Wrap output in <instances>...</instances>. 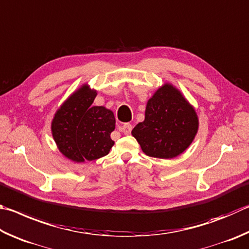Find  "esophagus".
<instances>
[{
    "mask_svg": "<svg viewBox=\"0 0 249 249\" xmlns=\"http://www.w3.org/2000/svg\"><path fill=\"white\" fill-rule=\"evenodd\" d=\"M132 124H124L121 125V131L124 132V134H130V132H131L132 130Z\"/></svg>",
    "mask_w": 249,
    "mask_h": 249,
    "instance_id": "34e87169",
    "label": "esophagus"
}]
</instances>
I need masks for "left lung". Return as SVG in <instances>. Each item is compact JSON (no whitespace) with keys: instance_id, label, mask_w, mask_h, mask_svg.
<instances>
[{"instance_id":"obj_1","label":"left lung","mask_w":249,"mask_h":249,"mask_svg":"<svg viewBox=\"0 0 249 249\" xmlns=\"http://www.w3.org/2000/svg\"><path fill=\"white\" fill-rule=\"evenodd\" d=\"M195 108L171 83H165L147 100L144 121L133 128L142 151L156 159H174L188 149L198 132Z\"/></svg>"}]
</instances>
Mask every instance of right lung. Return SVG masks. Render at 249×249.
Here are the masks:
<instances>
[{
    "label": "right lung",
    "mask_w": 249,
    "mask_h": 249,
    "mask_svg": "<svg viewBox=\"0 0 249 249\" xmlns=\"http://www.w3.org/2000/svg\"><path fill=\"white\" fill-rule=\"evenodd\" d=\"M97 91L87 84L69 96L54 113L51 132L59 151L75 163L107 155L115 144L116 119L110 109L93 106Z\"/></svg>",
    "instance_id": "1"
}]
</instances>
